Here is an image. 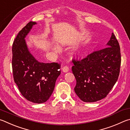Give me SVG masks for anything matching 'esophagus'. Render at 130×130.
<instances>
[{
  "mask_svg": "<svg viewBox=\"0 0 130 130\" xmlns=\"http://www.w3.org/2000/svg\"><path fill=\"white\" fill-rule=\"evenodd\" d=\"M62 70H63V72H67L69 71V67L67 66H63V68H62Z\"/></svg>",
  "mask_w": 130,
  "mask_h": 130,
  "instance_id": "1",
  "label": "esophagus"
}]
</instances>
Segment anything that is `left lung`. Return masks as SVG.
<instances>
[{"mask_svg": "<svg viewBox=\"0 0 130 130\" xmlns=\"http://www.w3.org/2000/svg\"><path fill=\"white\" fill-rule=\"evenodd\" d=\"M107 45L81 60L72 59V71L76 80L74 91L83 102H94L106 98L119 77L121 54L113 33Z\"/></svg>", "mask_w": 130, "mask_h": 130, "instance_id": "1", "label": "left lung"}]
</instances>
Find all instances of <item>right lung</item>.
<instances>
[{"label": "right lung", "instance_id": "right-lung-1", "mask_svg": "<svg viewBox=\"0 0 130 130\" xmlns=\"http://www.w3.org/2000/svg\"><path fill=\"white\" fill-rule=\"evenodd\" d=\"M35 24L27 23L13 41L12 67L13 80L23 96L34 103H42L53 92L60 64L39 62L29 52L24 38Z\"/></svg>", "mask_w": 130, "mask_h": 130}]
</instances>
